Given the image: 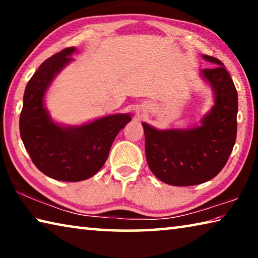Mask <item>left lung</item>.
Wrapping results in <instances>:
<instances>
[{"mask_svg": "<svg viewBox=\"0 0 258 258\" xmlns=\"http://www.w3.org/2000/svg\"><path fill=\"white\" fill-rule=\"evenodd\" d=\"M214 67L200 72L212 87L214 104L200 125L158 130L142 123L147 163L157 178L169 185L187 186L207 182L224 167L237 138L238 93L224 64L211 55Z\"/></svg>", "mask_w": 258, "mask_h": 258, "instance_id": "obj_1", "label": "left lung"}]
</instances>
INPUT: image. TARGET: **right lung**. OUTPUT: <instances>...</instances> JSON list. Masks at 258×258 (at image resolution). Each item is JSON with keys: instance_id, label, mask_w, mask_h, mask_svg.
<instances>
[{"instance_id": "1", "label": "right lung", "mask_w": 258, "mask_h": 258, "mask_svg": "<svg viewBox=\"0 0 258 258\" xmlns=\"http://www.w3.org/2000/svg\"><path fill=\"white\" fill-rule=\"evenodd\" d=\"M75 52V46L67 47L38 67L25 89L19 119L20 137L34 165L46 176L64 182L87 180L97 174L117 134L132 119L131 113H115L73 126L51 118L45 93Z\"/></svg>"}]
</instances>
